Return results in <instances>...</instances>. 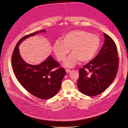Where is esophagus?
I'll return each mask as SVG.
<instances>
[{
	"label": "esophagus",
	"mask_w": 128,
	"mask_h": 128,
	"mask_svg": "<svg viewBox=\"0 0 128 128\" xmlns=\"http://www.w3.org/2000/svg\"><path fill=\"white\" fill-rule=\"evenodd\" d=\"M66 71L67 73H69L70 72V70L69 69H66Z\"/></svg>",
	"instance_id": "1"
}]
</instances>
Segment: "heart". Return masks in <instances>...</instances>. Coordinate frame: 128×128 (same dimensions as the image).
I'll list each match as a JSON object with an SVG mask.
<instances>
[{
    "label": "heart",
    "mask_w": 128,
    "mask_h": 128,
    "mask_svg": "<svg viewBox=\"0 0 128 128\" xmlns=\"http://www.w3.org/2000/svg\"><path fill=\"white\" fill-rule=\"evenodd\" d=\"M100 44L101 40L98 35L84 30H76L66 34L62 41L56 40L52 49L57 59L62 62L71 48L72 53L65 60L64 65L66 67L72 68L79 60L85 63L93 60Z\"/></svg>",
    "instance_id": "1"
}]
</instances>
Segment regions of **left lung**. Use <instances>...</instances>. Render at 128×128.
<instances>
[{
	"label": "left lung",
	"instance_id": "8db88e82",
	"mask_svg": "<svg viewBox=\"0 0 128 128\" xmlns=\"http://www.w3.org/2000/svg\"><path fill=\"white\" fill-rule=\"evenodd\" d=\"M104 43L96 56L79 70L78 88L83 94L94 96L102 93L112 83L118 67L116 46L106 33Z\"/></svg>",
	"mask_w": 128,
	"mask_h": 128
}]
</instances>
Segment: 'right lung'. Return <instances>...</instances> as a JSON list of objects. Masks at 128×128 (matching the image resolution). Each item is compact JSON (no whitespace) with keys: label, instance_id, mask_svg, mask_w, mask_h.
Returning a JSON list of instances; mask_svg holds the SVG:
<instances>
[{"label":"right lung","instance_id":"1","mask_svg":"<svg viewBox=\"0 0 128 128\" xmlns=\"http://www.w3.org/2000/svg\"><path fill=\"white\" fill-rule=\"evenodd\" d=\"M45 31L35 32L21 38L12 58V68L18 81L28 92L41 99H48L58 93L66 72L64 68H58L59 64L51 56L39 64H27L20 55L19 45L26 39Z\"/></svg>","mask_w":128,"mask_h":128}]
</instances>
